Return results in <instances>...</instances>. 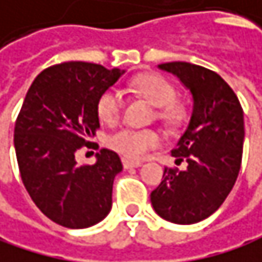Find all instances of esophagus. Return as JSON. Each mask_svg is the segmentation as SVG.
<instances>
[{
  "label": "esophagus",
  "instance_id": "obj_1",
  "mask_svg": "<svg viewBox=\"0 0 262 262\" xmlns=\"http://www.w3.org/2000/svg\"><path fill=\"white\" fill-rule=\"evenodd\" d=\"M143 163L140 161H132V160H128V158H122V166L124 169H134V167H141Z\"/></svg>",
  "mask_w": 262,
  "mask_h": 262
}]
</instances>
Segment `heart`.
I'll use <instances>...</instances> for the list:
<instances>
[{
    "label": "heart",
    "mask_w": 262,
    "mask_h": 262,
    "mask_svg": "<svg viewBox=\"0 0 262 262\" xmlns=\"http://www.w3.org/2000/svg\"><path fill=\"white\" fill-rule=\"evenodd\" d=\"M135 93L143 96L157 108V116L169 125H178L187 118V108L173 101L177 96L175 87L163 76L147 73L130 82ZM121 95L115 89L105 90L96 102L98 118L105 124H115L121 113ZM161 143V137L152 128L124 127L110 135L108 146L128 160H141Z\"/></svg>",
    "instance_id": "heart-1"
}]
</instances>
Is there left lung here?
Here are the masks:
<instances>
[{
    "label": "left lung",
    "instance_id": "8db88e82",
    "mask_svg": "<svg viewBox=\"0 0 262 262\" xmlns=\"http://www.w3.org/2000/svg\"><path fill=\"white\" fill-rule=\"evenodd\" d=\"M158 69L175 75L190 92L192 115L172 150L187 169H164L150 193L154 210L175 224H195L215 213L235 186L241 169L244 113L230 85L215 72L183 61Z\"/></svg>",
    "mask_w": 262,
    "mask_h": 262
}]
</instances>
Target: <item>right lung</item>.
I'll list each match as a JSON object with an SVG mask.
<instances>
[{"label":"right lung","mask_w":262,"mask_h":262,"mask_svg":"<svg viewBox=\"0 0 262 262\" xmlns=\"http://www.w3.org/2000/svg\"><path fill=\"white\" fill-rule=\"evenodd\" d=\"M125 70L70 61L42 70L32 82L15 122L21 180L36 207L53 223L85 229L112 209L118 154L101 149L92 166L76 164V150L99 127L98 98Z\"/></svg>","instance_id":"add662e5"}]
</instances>
